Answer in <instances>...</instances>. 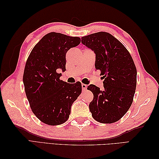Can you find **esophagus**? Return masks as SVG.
I'll return each mask as SVG.
<instances>
[{
  "mask_svg": "<svg viewBox=\"0 0 159 159\" xmlns=\"http://www.w3.org/2000/svg\"><path fill=\"white\" fill-rule=\"evenodd\" d=\"M81 86H82V89H83V91H85V90H86V89H87V85H85V84H82L81 85Z\"/></svg>",
  "mask_w": 159,
  "mask_h": 159,
  "instance_id": "1",
  "label": "esophagus"
}]
</instances>
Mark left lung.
<instances>
[{
	"mask_svg": "<svg viewBox=\"0 0 159 159\" xmlns=\"http://www.w3.org/2000/svg\"><path fill=\"white\" fill-rule=\"evenodd\" d=\"M81 43L96 54L95 67L103 75L104 88L87 87L93 94L89 110L93 119L111 124L120 120L133 102L137 69L129 52L110 33L98 32L81 38Z\"/></svg>",
	"mask_w": 159,
	"mask_h": 159,
	"instance_id": "left-lung-1",
	"label": "left lung"
}]
</instances>
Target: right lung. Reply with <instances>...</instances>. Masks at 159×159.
Returning a JSON list of instances; mask_svg holds the SVG:
<instances>
[{"label": "right lung", "mask_w": 159, "mask_h": 159, "mask_svg": "<svg viewBox=\"0 0 159 159\" xmlns=\"http://www.w3.org/2000/svg\"><path fill=\"white\" fill-rule=\"evenodd\" d=\"M80 43L79 37L51 32L37 43L26 61L23 75L26 98L33 113L42 122L56 126L69 118L71 107L82 92L81 83L60 80L67 52Z\"/></svg>", "instance_id": "1"}]
</instances>
